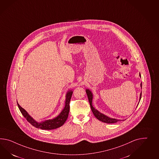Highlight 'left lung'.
Wrapping results in <instances>:
<instances>
[{
  "label": "left lung",
  "instance_id": "obj_1",
  "mask_svg": "<svg viewBox=\"0 0 159 159\" xmlns=\"http://www.w3.org/2000/svg\"><path fill=\"white\" fill-rule=\"evenodd\" d=\"M139 76L141 77V74L139 73ZM141 86L142 87V84H141ZM86 93L87 94L88 98V100H89V102L90 103V108L91 110L92 111V112L94 116L98 119V120L103 122L107 123H114L118 122V121H120L121 120H118V119H113V118H110L108 116H107L106 115H104V114L100 113V112H98V110L94 109L92 103V98H93V95L92 92L90 91L89 89L86 90ZM141 95L142 93H141L140 94V98L139 100H141ZM140 101V100H139Z\"/></svg>",
  "mask_w": 159,
  "mask_h": 159
}]
</instances>
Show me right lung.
Masks as SVG:
<instances>
[{"instance_id":"obj_1","label":"right lung","mask_w":159,"mask_h":159,"mask_svg":"<svg viewBox=\"0 0 159 159\" xmlns=\"http://www.w3.org/2000/svg\"><path fill=\"white\" fill-rule=\"evenodd\" d=\"M73 94V91L70 90L67 92L66 94V98L65 107L64 109L61 111L57 117L53 119L47 120L44 122L41 123L37 122L33 119L25 110L22 108L17 102L18 108L20 110L21 114L23 115L25 119L30 123L32 126L38 129H41L43 130H52L57 129L59 127L61 126L65 123L69 116L70 111V102Z\"/></svg>"}]
</instances>
